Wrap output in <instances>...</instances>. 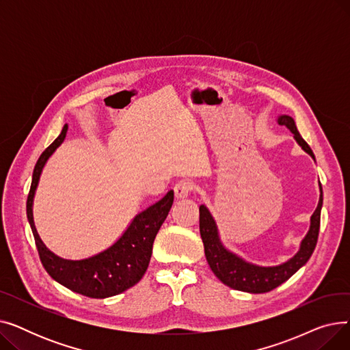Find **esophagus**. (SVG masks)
I'll return each mask as SVG.
<instances>
[{"instance_id":"34e87169","label":"esophagus","mask_w":350,"mask_h":350,"mask_svg":"<svg viewBox=\"0 0 350 350\" xmlns=\"http://www.w3.org/2000/svg\"><path fill=\"white\" fill-rule=\"evenodd\" d=\"M191 190H193V183H190L187 180H181L174 186V197L177 200L187 198L189 194L191 193Z\"/></svg>"}]
</instances>
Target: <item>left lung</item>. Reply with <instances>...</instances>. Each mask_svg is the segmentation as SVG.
<instances>
[{
	"label": "left lung",
	"instance_id": "obj_1",
	"mask_svg": "<svg viewBox=\"0 0 350 350\" xmlns=\"http://www.w3.org/2000/svg\"><path fill=\"white\" fill-rule=\"evenodd\" d=\"M278 124L288 127L291 133L293 135V139L302 147V150L306 152L312 159L315 160L314 152L310 150L308 143L302 139L299 135L295 120H293L288 115H280L277 118ZM319 203L314 214L310 215V226L301 241L298 252L289 258L288 261L271 265V267H262L256 265L252 262L245 261L243 256L237 255L235 252L230 251L221 241L219 237V231L217 227V223L214 217L211 215L210 210L201 204L200 206V234L201 240L204 244V254L207 262L214 272L215 277L221 281L224 285L243 291L250 293H264L275 289L288 281L293 273H295L299 268H302L308 260L310 258L312 252H314L319 235V226H321V210L323 203V194H322V186L319 183Z\"/></svg>",
	"mask_w": 350,
	"mask_h": 350
}]
</instances>
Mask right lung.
<instances>
[{"label":"right lung","instance_id":"1","mask_svg":"<svg viewBox=\"0 0 350 350\" xmlns=\"http://www.w3.org/2000/svg\"><path fill=\"white\" fill-rule=\"evenodd\" d=\"M68 124L62 127L61 135L41 154L35 164L32 183L27 200V217L35 238L41 262L51 278L81 295L103 299L119 295L136 285L149 267L154 238L167 217L173 200V190L167 191L161 200L147 207L135 218L118 240L106 250L82 260H66L53 254L40 238L33 223V197L38 187L40 177L49 157L64 143Z\"/></svg>","mask_w":350,"mask_h":350}]
</instances>
